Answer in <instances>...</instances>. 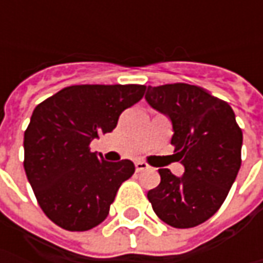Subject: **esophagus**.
I'll list each match as a JSON object with an SVG mask.
<instances>
[{"mask_svg":"<svg viewBox=\"0 0 263 263\" xmlns=\"http://www.w3.org/2000/svg\"><path fill=\"white\" fill-rule=\"evenodd\" d=\"M135 165H136L137 173H140V171H146V170H151V167L147 165L146 162H143V161H137Z\"/></svg>","mask_w":263,"mask_h":263,"instance_id":"obj_1","label":"esophagus"}]
</instances>
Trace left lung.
I'll use <instances>...</instances> for the list:
<instances>
[{
  "mask_svg": "<svg viewBox=\"0 0 263 263\" xmlns=\"http://www.w3.org/2000/svg\"><path fill=\"white\" fill-rule=\"evenodd\" d=\"M145 99L170 118L177 159L184 174L168 168L147 192L158 217L176 228L196 227L224 203L241 165L243 133L227 102L186 83L147 86Z\"/></svg>",
  "mask_w": 263,
  "mask_h": 263,
  "instance_id": "left-lung-1",
  "label": "left lung"
}]
</instances>
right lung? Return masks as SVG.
Wrapping results in <instances>:
<instances>
[{
  "label": "right lung",
  "mask_w": 263,
  "mask_h": 263,
  "mask_svg": "<svg viewBox=\"0 0 263 263\" xmlns=\"http://www.w3.org/2000/svg\"><path fill=\"white\" fill-rule=\"evenodd\" d=\"M145 90L143 85H76L33 109L25 132V171L39 206L57 226L86 231L108 217L135 164L108 162L89 145L112 132Z\"/></svg>",
  "instance_id": "right-lung-1"
}]
</instances>
